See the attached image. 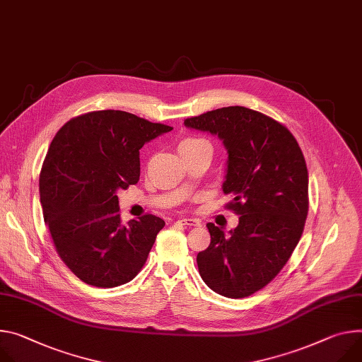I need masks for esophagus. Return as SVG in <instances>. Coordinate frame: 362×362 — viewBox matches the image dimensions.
Listing matches in <instances>:
<instances>
[{
    "mask_svg": "<svg viewBox=\"0 0 362 362\" xmlns=\"http://www.w3.org/2000/svg\"><path fill=\"white\" fill-rule=\"evenodd\" d=\"M177 222H180L182 225H189V226H198L199 225L198 219H192V218H183V219H179Z\"/></svg>",
    "mask_w": 362,
    "mask_h": 362,
    "instance_id": "34e87169",
    "label": "esophagus"
}]
</instances>
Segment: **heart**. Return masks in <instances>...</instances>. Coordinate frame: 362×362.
<instances>
[{
  "label": "heart",
  "instance_id": "obj_1",
  "mask_svg": "<svg viewBox=\"0 0 362 362\" xmlns=\"http://www.w3.org/2000/svg\"><path fill=\"white\" fill-rule=\"evenodd\" d=\"M201 146H211V144L208 140L201 139V137H185L179 143V150H180V153H183V151L201 147Z\"/></svg>",
  "mask_w": 362,
  "mask_h": 362
}]
</instances>
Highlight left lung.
Segmentation results:
<instances>
[{"instance_id":"8db88e82","label":"left lung","mask_w":362,"mask_h":362,"mask_svg":"<svg viewBox=\"0 0 362 362\" xmlns=\"http://www.w3.org/2000/svg\"><path fill=\"white\" fill-rule=\"evenodd\" d=\"M185 125L222 140V190L231 198L226 208L240 215L229 235L206 225L211 244L196 257L201 277L225 298H247L280 273L302 237L309 209L303 153L283 124L245 107L208 111Z\"/></svg>"}]
</instances>
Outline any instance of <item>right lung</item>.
I'll return each mask as SVG.
<instances>
[{
	"mask_svg": "<svg viewBox=\"0 0 362 362\" xmlns=\"http://www.w3.org/2000/svg\"><path fill=\"white\" fill-rule=\"evenodd\" d=\"M173 128L125 111H93L64 124L40 172V202L56 251L95 287L133 280L164 221L144 215L122 223L117 192L140 179V148Z\"/></svg>",
	"mask_w": 362,
	"mask_h": 362,
	"instance_id": "1",
	"label": "right lung"
}]
</instances>
